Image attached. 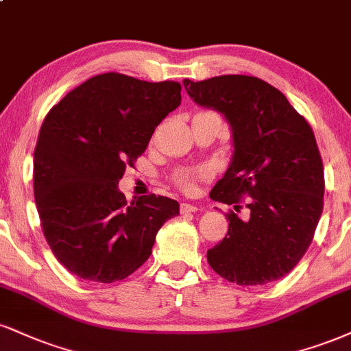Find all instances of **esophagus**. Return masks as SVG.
<instances>
[{"instance_id":"obj_1","label":"esophagus","mask_w":351,"mask_h":351,"mask_svg":"<svg viewBox=\"0 0 351 351\" xmlns=\"http://www.w3.org/2000/svg\"><path fill=\"white\" fill-rule=\"evenodd\" d=\"M196 210H197L196 206L188 204V202H183V204L180 206V213L181 214H193V213H196Z\"/></svg>"}]
</instances>
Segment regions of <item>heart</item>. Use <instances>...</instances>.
<instances>
[{
	"instance_id": "b5f03b06",
	"label": "heart",
	"mask_w": 351,
	"mask_h": 351,
	"mask_svg": "<svg viewBox=\"0 0 351 351\" xmlns=\"http://www.w3.org/2000/svg\"><path fill=\"white\" fill-rule=\"evenodd\" d=\"M209 176V170L208 168H202V170H197L196 173L191 171H183L176 176V183L180 184L184 191H191L193 189V181L197 178H208Z\"/></svg>"
}]
</instances>
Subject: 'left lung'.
Listing matches in <instances>:
<instances>
[{
  "label": "left lung",
  "mask_w": 351,
  "mask_h": 351,
  "mask_svg": "<svg viewBox=\"0 0 351 351\" xmlns=\"http://www.w3.org/2000/svg\"><path fill=\"white\" fill-rule=\"evenodd\" d=\"M202 108L223 114L234 154L210 199L237 204L250 217L227 214L229 230L208 250L210 268L240 286L286 276L312 242L324 209V165L309 122L271 84L247 75L183 80Z\"/></svg>",
  "instance_id": "left-lung-1"
}]
</instances>
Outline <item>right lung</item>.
I'll return each mask as SVG.
<instances>
[{
    "label": "right lung",
    "instance_id": "obj_1",
    "mask_svg": "<svg viewBox=\"0 0 351 351\" xmlns=\"http://www.w3.org/2000/svg\"><path fill=\"white\" fill-rule=\"evenodd\" d=\"M181 104L178 82L96 75L45 116L34 152V196L55 258L78 278L114 282L149 260L160 227L178 216L165 196L125 201L119 180Z\"/></svg>",
    "mask_w": 351,
    "mask_h": 351
}]
</instances>
